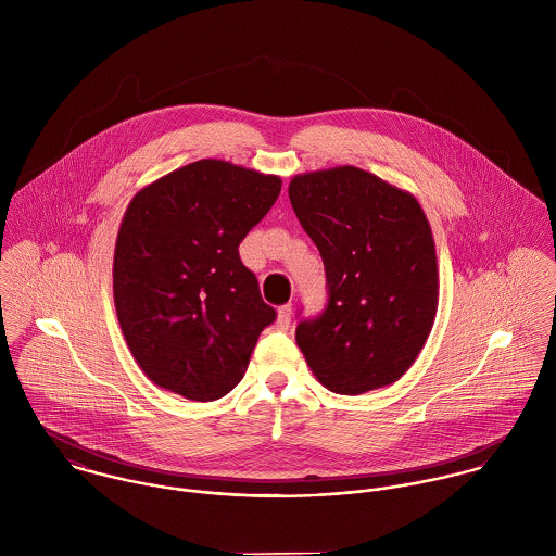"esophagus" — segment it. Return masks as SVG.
Segmentation results:
<instances>
[{
	"label": "esophagus",
	"instance_id": "esophagus-1",
	"mask_svg": "<svg viewBox=\"0 0 556 556\" xmlns=\"http://www.w3.org/2000/svg\"><path fill=\"white\" fill-rule=\"evenodd\" d=\"M291 317H293V308H291V304H287V306H280L278 308V327L280 329H289V325H291Z\"/></svg>",
	"mask_w": 556,
	"mask_h": 556
}]
</instances>
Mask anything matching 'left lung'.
I'll use <instances>...</instances> for the list:
<instances>
[{"mask_svg":"<svg viewBox=\"0 0 556 556\" xmlns=\"http://www.w3.org/2000/svg\"><path fill=\"white\" fill-rule=\"evenodd\" d=\"M289 199L317 243L329 289L325 313L295 329L313 375L342 396L396 383L439 306L434 238L421 205L349 164L295 175Z\"/></svg>","mask_w":556,"mask_h":556,"instance_id":"8db88e82","label":"left lung"}]
</instances>
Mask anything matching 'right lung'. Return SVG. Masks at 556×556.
Segmentation results:
<instances>
[{
  "mask_svg": "<svg viewBox=\"0 0 556 556\" xmlns=\"http://www.w3.org/2000/svg\"><path fill=\"white\" fill-rule=\"evenodd\" d=\"M282 188L227 160L186 164L141 188L113 254V300L126 344L162 390L210 402L229 394L276 311L239 258V241Z\"/></svg>",
  "mask_w": 556,
  "mask_h": 556,
  "instance_id": "obj_1",
  "label": "right lung"
}]
</instances>
